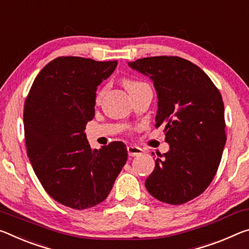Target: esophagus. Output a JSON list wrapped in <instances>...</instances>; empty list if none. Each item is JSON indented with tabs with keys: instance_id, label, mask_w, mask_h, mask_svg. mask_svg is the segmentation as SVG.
I'll return each instance as SVG.
<instances>
[{
	"instance_id": "obj_1",
	"label": "esophagus",
	"mask_w": 249,
	"mask_h": 249,
	"mask_svg": "<svg viewBox=\"0 0 249 249\" xmlns=\"http://www.w3.org/2000/svg\"><path fill=\"white\" fill-rule=\"evenodd\" d=\"M127 153L129 156H139L142 154V149L140 147H137V146L129 145L127 146Z\"/></svg>"
}]
</instances>
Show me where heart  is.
I'll return each instance as SVG.
<instances>
[{
  "label": "heart",
  "instance_id": "heart-1",
  "mask_svg": "<svg viewBox=\"0 0 249 249\" xmlns=\"http://www.w3.org/2000/svg\"><path fill=\"white\" fill-rule=\"evenodd\" d=\"M123 84L125 86V89L128 90V93H131L132 90L136 89L137 88H140L141 85L144 84V83L139 82V81H134V80H128V78H126V80L123 81ZM103 95H104V89L98 90L97 94H96V97H95L96 103H100L101 100H102V97H103Z\"/></svg>",
  "mask_w": 249,
  "mask_h": 249
}]
</instances>
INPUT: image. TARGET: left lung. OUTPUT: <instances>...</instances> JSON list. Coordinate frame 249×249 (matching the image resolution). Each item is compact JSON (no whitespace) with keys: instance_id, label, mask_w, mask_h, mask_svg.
I'll return each mask as SVG.
<instances>
[{"instance_id":"obj_1","label":"left lung","mask_w":249,"mask_h":249,"mask_svg":"<svg viewBox=\"0 0 249 249\" xmlns=\"http://www.w3.org/2000/svg\"><path fill=\"white\" fill-rule=\"evenodd\" d=\"M128 65L154 82L155 126H165L169 144L145 187L163 203H187L210 186L222 160L226 143L222 95L203 70L178 56L145 57Z\"/></svg>"}]
</instances>
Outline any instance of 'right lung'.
I'll return each mask as SVG.
<instances>
[{"instance_id": "right-lung-1", "label": "right lung", "mask_w": 249, "mask_h": 249, "mask_svg": "<svg viewBox=\"0 0 249 249\" xmlns=\"http://www.w3.org/2000/svg\"><path fill=\"white\" fill-rule=\"evenodd\" d=\"M116 65L57 57L35 77L25 100L26 153L35 174L53 199L74 210L103 202L127 160L124 143L92 149L84 133L95 114L97 86Z\"/></svg>"}]
</instances>
